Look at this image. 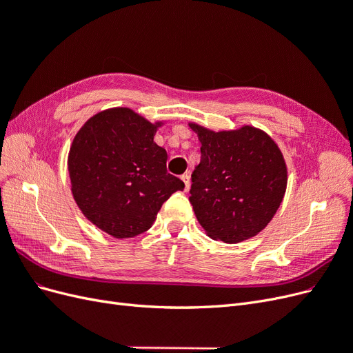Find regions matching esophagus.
<instances>
[{
  "label": "esophagus",
  "mask_w": 353,
  "mask_h": 353,
  "mask_svg": "<svg viewBox=\"0 0 353 353\" xmlns=\"http://www.w3.org/2000/svg\"><path fill=\"white\" fill-rule=\"evenodd\" d=\"M181 179L184 181V184H185V191H188V190H190V175H188V174H184L183 176H181Z\"/></svg>",
  "instance_id": "1"
}]
</instances>
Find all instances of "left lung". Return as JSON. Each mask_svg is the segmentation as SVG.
<instances>
[{"instance_id":"8db88e82","label":"left lung","mask_w":353,"mask_h":353,"mask_svg":"<svg viewBox=\"0 0 353 353\" xmlns=\"http://www.w3.org/2000/svg\"><path fill=\"white\" fill-rule=\"evenodd\" d=\"M201 144V160L191 175L190 203L213 240L236 244L268 225L287 188L280 147L259 128L212 131L190 122Z\"/></svg>"}]
</instances>
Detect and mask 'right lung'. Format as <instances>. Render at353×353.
Returning a JSON list of instances; mask_svg holds the SVG:
<instances>
[{
    "label": "right lung",
    "instance_id": "right-lung-1",
    "mask_svg": "<svg viewBox=\"0 0 353 353\" xmlns=\"http://www.w3.org/2000/svg\"><path fill=\"white\" fill-rule=\"evenodd\" d=\"M163 122L130 108L95 113L74 135L68 170L72 196L95 227L114 239L147 231L184 183L168 174V153L154 143Z\"/></svg>",
    "mask_w": 353,
    "mask_h": 353
}]
</instances>
